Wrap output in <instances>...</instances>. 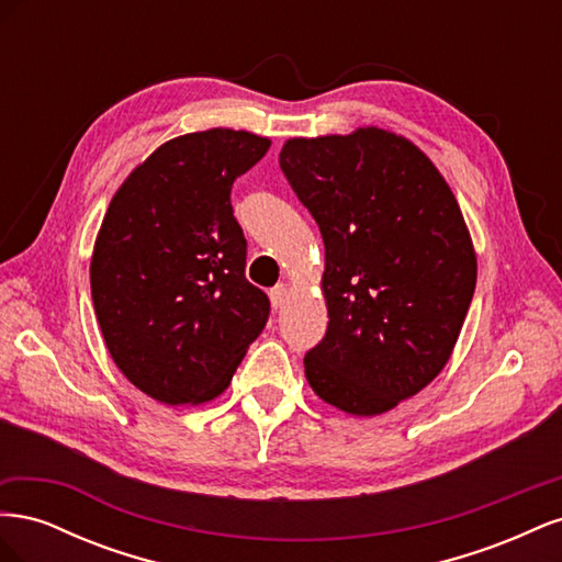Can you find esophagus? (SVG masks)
Here are the masks:
<instances>
[{
    "label": "esophagus",
    "instance_id": "obj_1",
    "mask_svg": "<svg viewBox=\"0 0 562 562\" xmlns=\"http://www.w3.org/2000/svg\"><path fill=\"white\" fill-rule=\"evenodd\" d=\"M288 293H291V291H288V283H279V285L271 288V291H269L271 304H274L277 310H279V307H283L285 300H288Z\"/></svg>",
    "mask_w": 562,
    "mask_h": 562
}]
</instances>
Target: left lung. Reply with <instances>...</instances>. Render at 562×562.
Masks as SVG:
<instances>
[{"instance_id":"8db88e82","label":"left lung","mask_w":562,"mask_h":562,"mask_svg":"<svg viewBox=\"0 0 562 562\" xmlns=\"http://www.w3.org/2000/svg\"><path fill=\"white\" fill-rule=\"evenodd\" d=\"M281 171L326 246V337L304 356L314 394L353 417L434 382L464 326L479 260L434 161L378 126L285 140Z\"/></svg>"}]
</instances>
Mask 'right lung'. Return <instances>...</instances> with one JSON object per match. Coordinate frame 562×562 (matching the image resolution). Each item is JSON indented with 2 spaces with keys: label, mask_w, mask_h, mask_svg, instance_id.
<instances>
[{
  "label": "right lung",
  "mask_w": 562,
  "mask_h": 562,
  "mask_svg": "<svg viewBox=\"0 0 562 562\" xmlns=\"http://www.w3.org/2000/svg\"><path fill=\"white\" fill-rule=\"evenodd\" d=\"M269 145L234 128L178 135L110 201L91 258L93 310L112 361L149 398H217L265 328L269 300L246 279L229 194Z\"/></svg>",
  "instance_id": "right-lung-1"
}]
</instances>
